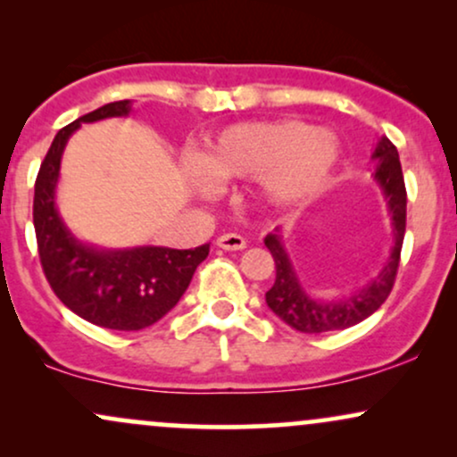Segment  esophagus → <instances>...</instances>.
Here are the masks:
<instances>
[{"label": "esophagus", "instance_id": "34e87169", "mask_svg": "<svg viewBox=\"0 0 457 457\" xmlns=\"http://www.w3.org/2000/svg\"><path fill=\"white\" fill-rule=\"evenodd\" d=\"M217 246H221L225 251H240L245 249L246 243L240 234H223L217 238Z\"/></svg>", "mask_w": 457, "mask_h": 457}]
</instances>
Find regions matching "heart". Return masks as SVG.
Segmentation results:
<instances>
[{"mask_svg":"<svg viewBox=\"0 0 457 457\" xmlns=\"http://www.w3.org/2000/svg\"><path fill=\"white\" fill-rule=\"evenodd\" d=\"M339 159L327 129L298 120L249 122L225 129L191 167L199 191L214 180H258L262 195L277 206L298 204L324 187Z\"/></svg>","mask_w":457,"mask_h":457,"instance_id":"heart-1","label":"heart"}]
</instances>
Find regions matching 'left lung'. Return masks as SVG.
<instances>
[{"instance_id": "1", "label": "left lung", "mask_w": 457, "mask_h": 457, "mask_svg": "<svg viewBox=\"0 0 457 457\" xmlns=\"http://www.w3.org/2000/svg\"><path fill=\"white\" fill-rule=\"evenodd\" d=\"M371 159L378 161L374 178L385 193L386 206H389L393 219V240H395L385 269L380 270L376 279H371V283H367L365 287H361L348 298L316 301L307 295L305 287L298 281L295 266H292L286 246L281 243L279 229H275L264 238V245L269 246L272 260H275V283L266 292V305L272 309L275 316H279L283 322L301 330V333L312 335L354 327V324L370 318L391 295L397 266H400L403 232H406V187H403L400 154L389 139L382 137L378 141Z\"/></svg>"}]
</instances>
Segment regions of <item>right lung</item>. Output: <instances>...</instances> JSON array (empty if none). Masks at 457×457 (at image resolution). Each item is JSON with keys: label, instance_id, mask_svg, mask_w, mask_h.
Segmentation results:
<instances>
[{"label": "right lung", "instance_id": "1", "mask_svg": "<svg viewBox=\"0 0 457 457\" xmlns=\"http://www.w3.org/2000/svg\"><path fill=\"white\" fill-rule=\"evenodd\" d=\"M130 113V101L103 104L55 135L34 187V229L51 290L79 318L113 330H141L159 322L185 295L211 245L195 249L135 246L96 249L68 232L55 208L62 152L83 122Z\"/></svg>", "mask_w": 457, "mask_h": 457}]
</instances>
